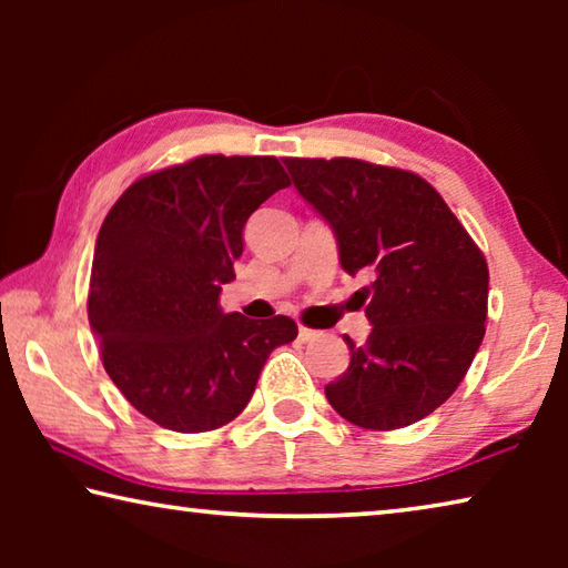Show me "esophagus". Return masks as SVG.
Masks as SVG:
<instances>
[{
  "label": "esophagus",
  "mask_w": 568,
  "mask_h": 568,
  "mask_svg": "<svg viewBox=\"0 0 568 568\" xmlns=\"http://www.w3.org/2000/svg\"><path fill=\"white\" fill-rule=\"evenodd\" d=\"M318 331H313V328H305V325H301V328H297V338H301V343H311V341H315L318 338Z\"/></svg>",
  "instance_id": "esophagus-1"
}]
</instances>
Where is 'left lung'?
I'll use <instances>...</instances> for the list:
<instances>
[{"label":"left lung","mask_w":568,"mask_h":568,"mask_svg":"<svg viewBox=\"0 0 568 568\" xmlns=\"http://www.w3.org/2000/svg\"><path fill=\"white\" fill-rule=\"evenodd\" d=\"M297 192L338 240L345 273H373L358 295L373 331L325 386L345 420L410 426L464 381L486 333L488 265L434 185L365 160L285 158Z\"/></svg>","instance_id":"8db88e82"}]
</instances>
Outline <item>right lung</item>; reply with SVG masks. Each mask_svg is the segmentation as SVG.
I'll list each match as a JSON object with an SVG mask.
<instances>
[{
  "label": "right lung",
  "instance_id": "right-lung-1",
  "mask_svg": "<svg viewBox=\"0 0 568 568\" xmlns=\"http://www.w3.org/2000/svg\"><path fill=\"white\" fill-rule=\"evenodd\" d=\"M291 178L275 158L200 155L134 180L94 245L88 315L102 365L142 416L178 434L225 426L253 398L287 315L223 313L247 217Z\"/></svg>",
  "mask_w": 568,
  "mask_h": 568
}]
</instances>
